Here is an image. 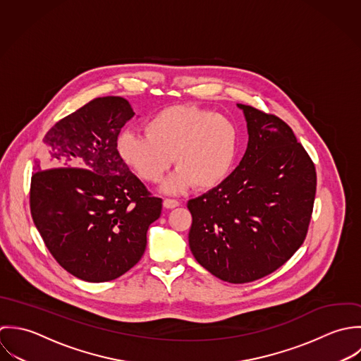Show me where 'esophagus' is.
I'll use <instances>...</instances> for the list:
<instances>
[{"instance_id": "esophagus-1", "label": "esophagus", "mask_w": 361, "mask_h": 361, "mask_svg": "<svg viewBox=\"0 0 361 361\" xmlns=\"http://www.w3.org/2000/svg\"><path fill=\"white\" fill-rule=\"evenodd\" d=\"M163 205H164V208H167V209H173V208H177V207L180 205V202H178L177 200L166 198V200L163 201Z\"/></svg>"}]
</instances>
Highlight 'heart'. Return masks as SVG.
Returning a JSON list of instances; mask_svg holds the SVG:
<instances>
[{
	"mask_svg": "<svg viewBox=\"0 0 361 361\" xmlns=\"http://www.w3.org/2000/svg\"><path fill=\"white\" fill-rule=\"evenodd\" d=\"M144 130L146 135L121 134L117 150L146 183H159L173 157L178 170L164 183L167 192H180L190 185L211 190L231 171L238 134L224 116L192 104L170 106L153 114Z\"/></svg>",
	"mask_w": 361,
	"mask_h": 361,
	"instance_id": "obj_1",
	"label": "heart"
}]
</instances>
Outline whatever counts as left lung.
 Segmentation results:
<instances>
[{
    "instance_id": "left-lung-1",
    "label": "left lung",
    "mask_w": 361,
    "mask_h": 361,
    "mask_svg": "<svg viewBox=\"0 0 361 361\" xmlns=\"http://www.w3.org/2000/svg\"><path fill=\"white\" fill-rule=\"evenodd\" d=\"M237 106L247 120L245 154L217 187L188 201V241L195 259L212 275L248 283L279 269L304 243L317 171L282 118Z\"/></svg>"
}]
</instances>
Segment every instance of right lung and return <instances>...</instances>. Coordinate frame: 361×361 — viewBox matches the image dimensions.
<instances>
[{"label":"right lung","instance_id":"add662e5","mask_svg":"<svg viewBox=\"0 0 361 361\" xmlns=\"http://www.w3.org/2000/svg\"><path fill=\"white\" fill-rule=\"evenodd\" d=\"M134 114L120 96L90 100L49 130L32 174L30 214L47 250L86 282H109L137 265L149 224L161 214V198L117 150Z\"/></svg>","mask_w":361,"mask_h":361}]
</instances>
